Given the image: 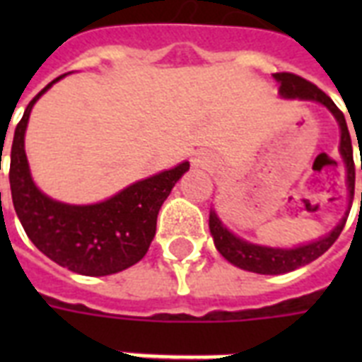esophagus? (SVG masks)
Returning a JSON list of instances; mask_svg holds the SVG:
<instances>
[{
	"label": "esophagus",
	"mask_w": 362,
	"mask_h": 362,
	"mask_svg": "<svg viewBox=\"0 0 362 362\" xmlns=\"http://www.w3.org/2000/svg\"><path fill=\"white\" fill-rule=\"evenodd\" d=\"M193 165H203V161L201 159H193Z\"/></svg>",
	"instance_id": "esophagus-1"
}]
</instances>
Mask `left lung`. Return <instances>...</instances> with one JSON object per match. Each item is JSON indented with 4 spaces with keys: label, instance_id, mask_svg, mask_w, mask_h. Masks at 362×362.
Returning a JSON list of instances; mask_svg holds the SVG:
<instances>
[{
    "label": "left lung",
    "instance_id": "1",
    "mask_svg": "<svg viewBox=\"0 0 362 362\" xmlns=\"http://www.w3.org/2000/svg\"><path fill=\"white\" fill-rule=\"evenodd\" d=\"M274 78L280 82V95L289 99H308V101H317V103L325 105L327 109L331 110L334 118L340 125V153H342L346 167H348V187L349 197L354 199L355 192V163H354V146H351V136H349L348 124L344 118L342 110L338 109L334 101H332L325 92H321L320 88L312 84L310 81L303 76L295 75V73H274ZM362 169V167H361ZM344 218L334 229H332L327 237L320 240L310 242L304 246L293 247V250H281V247H267L257 246V244H250L246 240H240L235 237L231 231H227L226 227L221 226L220 218L216 212H210V233L214 237V244L218 252L229 261V263L237 264L240 269L250 270V272H257V274H286L295 269H300L304 264L312 263L315 259L323 255L329 247L337 242L340 237L344 226H346Z\"/></svg>",
    "mask_w": 362,
    "mask_h": 362
}]
</instances>
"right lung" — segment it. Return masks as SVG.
<instances>
[{"label":"right lung","instance_id":"right-lung-1","mask_svg":"<svg viewBox=\"0 0 362 362\" xmlns=\"http://www.w3.org/2000/svg\"><path fill=\"white\" fill-rule=\"evenodd\" d=\"M62 76L31 99L14 129L8 167L14 210L25 235L54 263L84 276L115 274L146 255L156 235L159 209L189 163L184 161L175 169L135 182L98 204L73 206L47 197L31 180L24 133L33 103Z\"/></svg>","mask_w":362,"mask_h":362}]
</instances>
